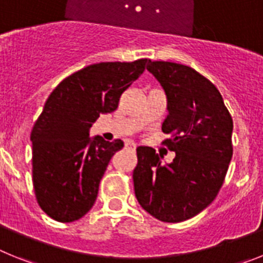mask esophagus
Instances as JSON below:
<instances>
[{
    "label": "esophagus",
    "instance_id": "34e87169",
    "mask_svg": "<svg viewBox=\"0 0 263 263\" xmlns=\"http://www.w3.org/2000/svg\"><path fill=\"white\" fill-rule=\"evenodd\" d=\"M125 146H126V147L129 148V150H136V147H137V145L133 142V141H126Z\"/></svg>",
    "mask_w": 263,
    "mask_h": 263
}]
</instances>
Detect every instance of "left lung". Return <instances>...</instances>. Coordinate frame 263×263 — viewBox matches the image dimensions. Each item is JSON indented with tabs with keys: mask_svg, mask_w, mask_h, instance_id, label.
<instances>
[{
	"mask_svg": "<svg viewBox=\"0 0 263 263\" xmlns=\"http://www.w3.org/2000/svg\"><path fill=\"white\" fill-rule=\"evenodd\" d=\"M147 71L167 95L162 145L176 155L163 164L153 147H137L134 192L153 217L180 222L217 196L233 155V120L215 84L191 67L148 60Z\"/></svg>",
	"mask_w": 263,
	"mask_h": 263,
	"instance_id": "8db88e82",
	"label": "left lung"
}]
</instances>
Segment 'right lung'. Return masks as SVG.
Masks as SVG:
<instances>
[{
	"label": "right lung",
	"instance_id": "obj_1",
	"mask_svg": "<svg viewBox=\"0 0 263 263\" xmlns=\"http://www.w3.org/2000/svg\"><path fill=\"white\" fill-rule=\"evenodd\" d=\"M147 62L92 64L64 79L48 96L30 139L34 192L51 218L72 222L93 206L109 160L124 142L90 139L89 129L101 113L117 109L121 95Z\"/></svg>",
	"mask_w": 263,
	"mask_h": 263
}]
</instances>
